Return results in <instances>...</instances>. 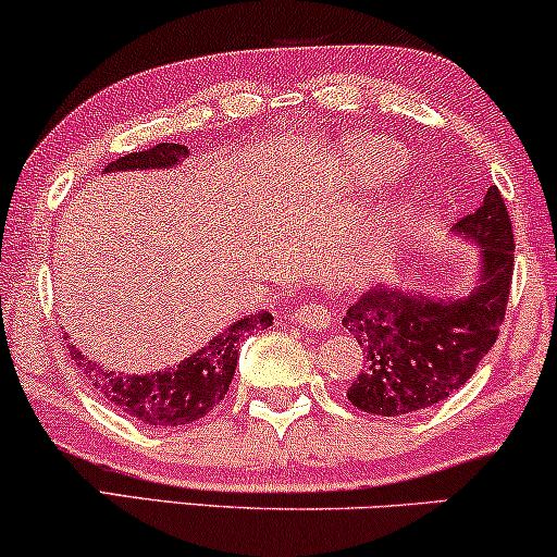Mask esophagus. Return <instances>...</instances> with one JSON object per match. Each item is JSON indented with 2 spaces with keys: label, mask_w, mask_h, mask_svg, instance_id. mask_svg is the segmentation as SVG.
I'll return each instance as SVG.
<instances>
[{
  "label": "esophagus",
  "mask_w": 557,
  "mask_h": 557,
  "mask_svg": "<svg viewBox=\"0 0 557 557\" xmlns=\"http://www.w3.org/2000/svg\"><path fill=\"white\" fill-rule=\"evenodd\" d=\"M295 321H298L302 329L321 331V329L331 326L334 313H331V308L323 306V302H308V306H302L295 311Z\"/></svg>",
  "instance_id": "1"
}]
</instances>
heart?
<instances>
[{"instance_id": "b5f03b06", "label": "heart", "mask_w": 557, "mask_h": 557, "mask_svg": "<svg viewBox=\"0 0 557 557\" xmlns=\"http://www.w3.org/2000/svg\"><path fill=\"white\" fill-rule=\"evenodd\" d=\"M372 166H375V169H388L391 166V159L385 157V153H372Z\"/></svg>"}]
</instances>
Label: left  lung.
<instances>
[{
    "mask_svg": "<svg viewBox=\"0 0 557 557\" xmlns=\"http://www.w3.org/2000/svg\"><path fill=\"white\" fill-rule=\"evenodd\" d=\"M462 236L481 244L483 270L475 290L460 300H436L377 285L351 302L342 326L364 351L351 380V406L377 417L429 408L473 377L504 323L513 274V231L496 185L475 213L457 221Z\"/></svg>",
    "mask_w": 557,
    "mask_h": 557,
    "instance_id": "1",
    "label": "left lung"
}]
</instances>
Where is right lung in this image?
<instances>
[{
	"instance_id": "obj_1",
	"label": "right lung",
	"mask_w": 557,
	"mask_h": 557,
	"mask_svg": "<svg viewBox=\"0 0 557 557\" xmlns=\"http://www.w3.org/2000/svg\"><path fill=\"white\" fill-rule=\"evenodd\" d=\"M187 157V146L182 144H157L151 149L128 153L115 159L104 172H123V169H161L177 164ZM274 315L270 311H259L257 315H246L228 326L221 336H215L208 347L195 351L177 368H169L153 375H123L112 372L84 357L74 344H69L72 360L84 375L89 377L91 388L100 391L117 411L125 417L140 421L146 426H185L202 419L213 411L228 393L234 380L238 342L251 331L272 326Z\"/></svg>"
}]
</instances>
